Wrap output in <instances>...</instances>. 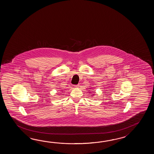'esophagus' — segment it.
I'll return each instance as SVG.
<instances>
[{"label":"esophagus","mask_w":154,"mask_h":154,"mask_svg":"<svg viewBox=\"0 0 154 154\" xmlns=\"http://www.w3.org/2000/svg\"><path fill=\"white\" fill-rule=\"evenodd\" d=\"M74 86L76 88H79L80 86H79V85L78 84V85H74Z\"/></svg>","instance_id":"esophagus-1"}]
</instances>
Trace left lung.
I'll return each mask as SVG.
<instances>
[{"mask_svg":"<svg viewBox=\"0 0 154 154\" xmlns=\"http://www.w3.org/2000/svg\"><path fill=\"white\" fill-rule=\"evenodd\" d=\"M90 88H88V89H90ZM89 91V93H91V92L90 91ZM94 93H95V92H94ZM94 95H95V94H93L92 95H91V96H94Z\"/></svg>","mask_w":154,"mask_h":154,"instance_id":"1","label":"left lung"}]
</instances>
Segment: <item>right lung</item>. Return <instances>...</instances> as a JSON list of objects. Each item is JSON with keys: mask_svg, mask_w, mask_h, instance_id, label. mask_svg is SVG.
I'll return each mask as SVG.
<instances>
[{"mask_svg": "<svg viewBox=\"0 0 154 154\" xmlns=\"http://www.w3.org/2000/svg\"><path fill=\"white\" fill-rule=\"evenodd\" d=\"M61 91H63V90H61Z\"/></svg>", "mask_w": 154, "mask_h": 154, "instance_id": "obj_1", "label": "right lung"}]
</instances>
